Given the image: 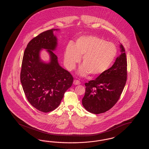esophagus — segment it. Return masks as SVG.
Returning a JSON list of instances; mask_svg holds the SVG:
<instances>
[{"mask_svg":"<svg viewBox=\"0 0 149 149\" xmlns=\"http://www.w3.org/2000/svg\"><path fill=\"white\" fill-rule=\"evenodd\" d=\"M73 84L74 85H79V84H80V82L78 80H75L73 82Z\"/></svg>","mask_w":149,"mask_h":149,"instance_id":"1","label":"esophagus"}]
</instances>
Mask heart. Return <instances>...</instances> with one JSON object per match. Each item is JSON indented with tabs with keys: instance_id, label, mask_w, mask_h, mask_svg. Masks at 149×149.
<instances>
[{
	"instance_id": "1",
	"label": "heart",
	"mask_w": 149,
	"mask_h": 149,
	"mask_svg": "<svg viewBox=\"0 0 149 149\" xmlns=\"http://www.w3.org/2000/svg\"><path fill=\"white\" fill-rule=\"evenodd\" d=\"M117 54V49L112 42L95 36H82L79 38L74 46L69 45L66 47L64 59L69 69L75 68L83 57L84 65L79 73L85 76L90 73L98 76L109 68Z\"/></svg>"
}]
</instances>
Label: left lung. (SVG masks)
I'll return each mask as SVG.
<instances>
[{
    "instance_id": "1",
    "label": "left lung",
    "mask_w": 149,
    "mask_h": 149,
    "mask_svg": "<svg viewBox=\"0 0 149 149\" xmlns=\"http://www.w3.org/2000/svg\"><path fill=\"white\" fill-rule=\"evenodd\" d=\"M121 55L111 68L95 80L85 83L83 106L94 114L104 113L116 104L120 98L127 78V58L125 49L120 45Z\"/></svg>"
}]
</instances>
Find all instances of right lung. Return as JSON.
<instances>
[{
  "instance_id": "add662e5",
  "label": "right lung",
  "mask_w": 149,
  "mask_h": 149,
  "mask_svg": "<svg viewBox=\"0 0 149 149\" xmlns=\"http://www.w3.org/2000/svg\"><path fill=\"white\" fill-rule=\"evenodd\" d=\"M51 29L43 32L29 42L24 52L20 79L29 103L38 111L47 113L55 109L64 93L71 86L73 77L58 63L52 51L57 45L56 37ZM47 49L50 62H42L39 58L41 49Z\"/></svg>"
}]
</instances>
